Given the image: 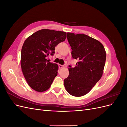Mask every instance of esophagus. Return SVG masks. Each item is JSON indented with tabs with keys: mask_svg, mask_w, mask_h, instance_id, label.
I'll use <instances>...</instances> for the list:
<instances>
[{
	"mask_svg": "<svg viewBox=\"0 0 127 127\" xmlns=\"http://www.w3.org/2000/svg\"><path fill=\"white\" fill-rule=\"evenodd\" d=\"M63 67H64V65H62V64H59V68H63Z\"/></svg>",
	"mask_w": 127,
	"mask_h": 127,
	"instance_id": "obj_1",
	"label": "esophagus"
}]
</instances>
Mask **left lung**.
Wrapping results in <instances>:
<instances>
[{
    "label": "left lung",
    "instance_id": "obj_1",
    "mask_svg": "<svg viewBox=\"0 0 127 127\" xmlns=\"http://www.w3.org/2000/svg\"><path fill=\"white\" fill-rule=\"evenodd\" d=\"M72 49L71 56L78 62L69 66V76L64 85L69 94L76 97L87 94L102 77L106 60V51L98 40L85 34L67 33Z\"/></svg>",
    "mask_w": 127,
    "mask_h": 127
}]
</instances>
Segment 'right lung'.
<instances>
[{
    "label": "right lung",
    "mask_w": 127,
    "mask_h": 127,
    "mask_svg": "<svg viewBox=\"0 0 127 127\" xmlns=\"http://www.w3.org/2000/svg\"><path fill=\"white\" fill-rule=\"evenodd\" d=\"M66 33L42 29L29 36L21 51L22 70L28 85L36 92H43L50 87L58 74V65L47 61L53 55L56 46L63 42Z\"/></svg>",
    "instance_id": "add662e5"
}]
</instances>
